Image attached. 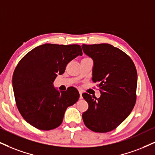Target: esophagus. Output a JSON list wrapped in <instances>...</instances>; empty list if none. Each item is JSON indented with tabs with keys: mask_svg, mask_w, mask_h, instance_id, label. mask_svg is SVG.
<instances>
[{
	"mask_svg": "<svg viewBox=\"0 0 155 155\" xmlns=\"http://www.w3.org/2000/svg\"><path fill=\"white\" fill-rule=\"evenodd\" d=\"M79 93H80V99H83V95H82V94H83V93H82L81 91H79Z\"/></svg>",
	"mask_w": 155,
	"mask_h": 155,
	"instance_id": "obj_1",
	"label": "esophagus"
}]
</instances>
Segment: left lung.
<instances>
[{"instance_id":"obj_1","label":"left lung","mask_w":155,"mask_h":155,"mask_svg":"<svg viewBox=\"0 0 155 155\" xmlns=\"http://www.w3.org/2000/svg\"><path fill=\"white\" fill-rule=\"evenodd\" d=\"M82 48L93 59L92 80L100 83L101 92L98 98L83 93L88 104V109L83 114V122L95 132H108L129 116L136 104V67L126 53L108 44L83 45Z\"/></svg>"}]
</instances>
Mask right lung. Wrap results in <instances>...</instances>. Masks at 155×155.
Wrapping results in <instances>:
<instances>
[{
  "mask_svg": "<svg viewBox=\"0 0 155 155\" xmlns=\"http://www.w3.org/2000/svg\"><path fill=\"white\" fill-rule=\"evenodd\" d=\"M82 54L80 45L45 44L19 61L13 74V89L17 108L28 124L46 131L62 124L67 108L77 102L80 94L74 87L57 91L53 82L70 61Z\"/></svg>",
  "mask_w": 155,
  "mask_h": 155,
  "instance_id": "1",
  "label": "right lung"
}]
</instances>
